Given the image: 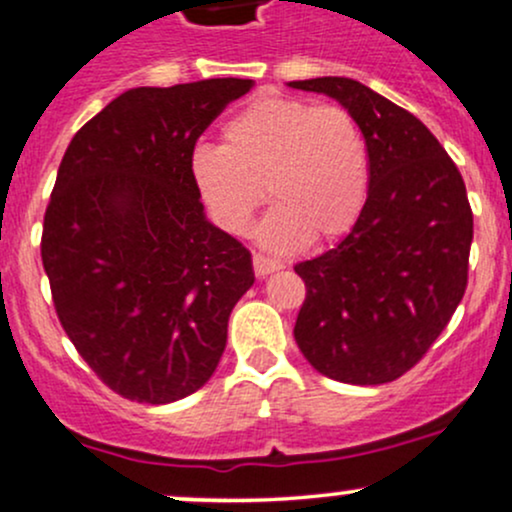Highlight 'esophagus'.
<instances>
[{
	"label": "esophagus",
	"instance_id": "34e87169",
	"mask_svg": "<svg viewBox=\"0 0 512 512\" xmlns=\"http://www.w3.org/2000/svg\"><path fill=\"white\" fill-rule=\"evenodd\" d=\"M252 267H255L257 277H267V274H272V272H277V269H282L284 262L282 260H272V257L255 252V255H252Z\"/></svg>",
	"mask_w": 512,
	"mask_h": 512
}]
</instances>
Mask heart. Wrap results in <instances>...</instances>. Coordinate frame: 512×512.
Listing matches in <instances>:
<instances>
[{
  "label": "heart",
  "instance_id": "1",
  "mask_svg": "<svg viewBox=\"0 0 512 512\" xmlns=\"http://www.w3.org/2000/svg\"><path fill=\"white\" fill-rule=\"evenodd\" d=\"M221 133L223 145L192 153V177L218 226L243 235L267 187V250L291 252L308 238L333 243L355 228L369 194V150L350 111L262 94Z\"/></svg>",
  "mask_w": 512,
  "mask_h": 512
}]
</instances>
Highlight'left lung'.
Returning <instances> with one entry per match:
<instances>
[{
	"mask_svg": "<svg viewBox=\"0 0 512 512\" xmlns=\"http://www.w3.org/2000/svg\"><path fill=\"white\" fill-rule=\"evenodd\" d=\"M340 101L369 150V194L333 250L299 262L294 338L316 372L376 386L420 362L466 289L474 216L464 179L423 121L350 77L289 82Z\"/></svg>",
	"mask_w": 512,
	"mask_h": 512,
	"instance_id": "8db88e82",
	"label": "left lung"
}]
</instances>
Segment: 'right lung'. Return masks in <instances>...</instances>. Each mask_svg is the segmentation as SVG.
Segmentation results:
<instances>
[{
    "mask_svg": "<svg viewBox=\"0 0 512 512\" xmlns=\"http://www.w3.org/2000/svg\"><path fill=\"white\" fill-rule=\"evenodd\" d=\"M252 84L128 89L75 133L58 167L41 240L55 311L128 401L199 391L255 282L250 252L206 218L192 177L196 140Z\"/></svg>",
    "mask_w": 512,
    "mask_h": 512,
    "instance_id": "1",
    "label": "right lung"
}]
</instances>
